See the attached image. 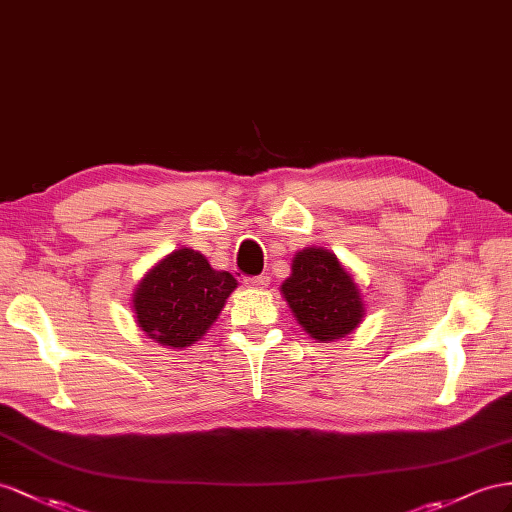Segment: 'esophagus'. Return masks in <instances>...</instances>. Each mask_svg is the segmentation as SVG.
I'll use <instances>...</instances> for the list:
<instances>
[{"instance_id":"1","label":"esophagus","mask_w":512,"mask_h":512,"mask_svg":"<svg viewBox=\"0 0 512 512\" xmlns=\"http://www.w3.org/2000/svg\"><path fill=\"white\" fill-rule=\"evenodd\" d=\"M246 285L248 287H255V290H264V287L270 285V277H268V274H259V277L246 279Z\"/></svg>"}]
</instances>
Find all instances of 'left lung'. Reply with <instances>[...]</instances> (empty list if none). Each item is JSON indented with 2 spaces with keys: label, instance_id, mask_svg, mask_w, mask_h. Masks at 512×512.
Masks as SVG:
<instances>
[{
  "label": "left lung",
  "instance_id": "1",
  "mask_svg": "<svg viewBox=\"0 0 512 512\" xmlns=\"http://www.w3.org/2000/svg\"><path fill=\"white\" fill-rule=\"evenodd\" d=\"M281 294L300 329L322 344L350 335L368 311L355 274L322 246H307L294 255Z\"/></svg>",
  "mask_w": 512,
  "mask_h": 512
}]
</instances>
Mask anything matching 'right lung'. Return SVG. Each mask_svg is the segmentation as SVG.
<instances>
[{"instance_id": "add662e5", "label": "right lung", "mask_w": 512, "mask_h": 512, "mask_svg": "<svg viewBox=\"0 0 512 512\" xmlns=\"http://www.w3.org/2000/svg\"><path fill=\"white\" fill-rule=\"evenodd\" d=\"M238 281L188 246L162 257L131 294L140 331L164 348H188L212 329Z\"/></svg>"}]
</instances>
